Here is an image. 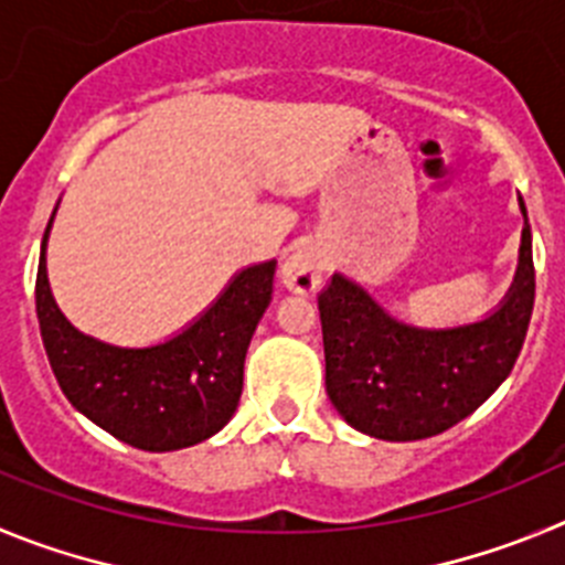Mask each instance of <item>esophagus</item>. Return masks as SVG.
I'll list each match as a JSON object with an SVG mask.
<instances>
[{"mask_svg": "<svg viewBox=\"0 0 565 565\" xmlns=\"http://www.w3.org/2000/svg\"><path fill=\"white\" fill-rule=\"evenodd\" d=\"M327 250L318 242H298L281 264L284 287L298 295H312L318 289L323 270H327Z\"/></svg>", "mask_w": 565, "mask_h": 565, "instance_id": "1", "label": "esophagus"}]
</instances>
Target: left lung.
I'll use <instances>...</instances> for the list:
<instances>
[{
    "label": "left lung",
    "instance_id": "8db88e82",
    "mask_svg": "<svg viewBox=\"0 0 565 565\" xmlns=\"http://www.w3.org/2000/svg\"><path fill=\"white\" fill-rule=\"evenodd\" d=\"M518 270L490 315L459 327H416L354 278L334 273L318 295L327 394L354 430L416 441L454 428L510 377L530 329L535 264L526 205Z\"/></svg>",
    "mask_w": 565,
    "mask_h": 565
}]
</instances>
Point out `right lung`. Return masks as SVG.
<instances>
[{
  "mask_svg": "<svg viewBox=\"0 0 565 565\" xmlns=\"http://www.w3.org/2000/svg\"><path fill=\"white\" fill-rule=\"evenodd\" d=\"M47 222L35 276V315L61 391L115 439L169 454L220 434L236 414L245 358L273 301L276 258L250 264L185 329L151 345H115L81 332L47 281Z\"/></svg>",
  "mask_w": 565,
  "mask_h": 565,
  "instance_id": "right-lung-1",
  "label": "right lung"
}]
</instances>
